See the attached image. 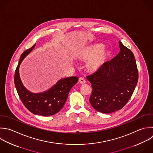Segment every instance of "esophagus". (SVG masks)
Segmentation results:
<instances>
[{"label":"esophagus","instance_id":"1","mask_svg":"<svg viewBox=\"0 0 153 153\" xmlns=\"http://www.w3.org/2000/svg\"><path fill=\"white\" fill-rule=\"evenodd\" d=\"M78 81H79V83H81V84H85V83H86V81H85V79H84V78H82V77L79 78Z\"/></svg>","mask_w":153,"mask_h":153}]
</instances>
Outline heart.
I'll list each match as a JSON object with an SVG mask.
<instances>
[{
	"mask_svg": "<svg viewBox=\"0 0 153 153\" xmlns=\"http://www.w3.org/2000/svg\"><path fill=\"white\" fill-rule=\"evenodd\" d=\"M103 47L102 44H94L87 47L77 54L76 57L79 60L87 62L85 68L88 72H96L105 63L109 51L106 49H102Z\"/></svg>",
	"mask_w": 153,
	"mask_h": 153,
	"instance_id": "heart-1",
	"label": "heart"
}]
</instances>
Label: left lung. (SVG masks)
<instances>
[{
  "mask_svg": "<svg viewBox=\"0 0 153 153\" xmlns=\"http://www.w3.org/2000/svg\"><path fill=\"white\" fill-rule=\"evenodd\" d=\"M120 52L96 72L87 76L92 87L89 101L96 111L109 114L121 109L130 99L138 80L134 56L119 41Z\"/></svg>",
  "mask_w": 153,
  "mask_h": 153,
  "instance_id": "1",
  "label": "left lung"
}]
</instances>
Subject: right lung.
<instances>
[{
    "label": "right lung",
    "mask_w": 153,
    "mask_h": 153,
    "mask_svg": "<svg viewBox=\"0 0 153 153\" xmlns=\"http://www.w3.org/2000/svg\"><path fill=\"white\" fill-rule=\"evenodd\" d=\"M35 45L36 44L21 55L15 72V85L21 100L29 111L36 115L50 116L57 113L63 108L71 88L78 82V78L71 76L61 79L50 89L41 93H33L27 90L21 81L19 68L22 61Z\"/></svg>",
    "instance_id": "add662e5"
}]
</instances>
